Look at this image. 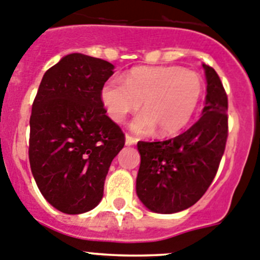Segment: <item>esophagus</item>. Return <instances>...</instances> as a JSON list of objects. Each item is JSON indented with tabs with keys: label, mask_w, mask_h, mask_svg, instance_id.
I'll list each match as a JSON object with an SVG mask.
<instances>
[{
	"label": "esophagus",
	"mask_w": 260,
	"mask_h": 260,
	"mask_svg": "<svg viewBox=\"0 0 260 260\" xmlns=\"http://www.w3.org/2000/svg\"><path fill=\"white\" fill-rule=\"evenodd\" d=\"M136 141H137V140H136L135 137H132V136L129 135H125V145H127V146H132V145L136 144Z\"/></svg>",
	"instance_id": "1"
}]
</instances>
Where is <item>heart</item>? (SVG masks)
Masks as SVG:
<instances>
[{"mask_svg":"<svg viewBox=\"0 0 260 260\" xmlns=\"http://www.w3.org/2000/svg\"><path fill=\"white\" fill-rule=\"evenodd\" d=\"M203 94L198 74L176 66L135 67L120 79L102 85V106L111 120L124 121L144 101V113L132 121L136 133L147 135L158 128L160 136H172L186 127L197 113Z\"/></svg>","mask_w":260,"mask_h":260,"instance_id":"obj_1","label":"heart"}]
</instances>
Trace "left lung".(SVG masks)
Masks as SVG:
<instances>
[{"label":"left lung","instance_id":"1","mask_svg":"<svg viewBox=\"0 0 260 260\" xmlns=\"http://www.w3.org/2000/svg\"><path fill=\"white\" fill-rule=\"evenodd\" d=\"M205 69L202 116L186 132L158 142L140 141L136 193L146 209L175 214L189 209L211 185L228 137V98L216 71Z\"/></svg>","mask_w":260,"mask_h":260}]
</instances>
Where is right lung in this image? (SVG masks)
Listing matches in <instances>:
<instances>
[{
    "label": "right lung",
    "mask_w": 260,
    "mask_h": 260,
    "mask_svg": "<svg viewBox=\"0 0 260 260\" xmlns=\"http://www.w3.org/2000/svg\"><path fill=\"white\" fill-rule=\"evenodd\" d=\"M114 64L72 53L49 69L29 119V165L40 191L70 215L101 202L106 175L124 146V133L106 115L101 88Z\"/></svg>",
    "instance_id": "obj_1"
}]
</instances>
